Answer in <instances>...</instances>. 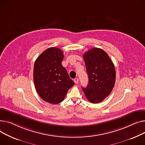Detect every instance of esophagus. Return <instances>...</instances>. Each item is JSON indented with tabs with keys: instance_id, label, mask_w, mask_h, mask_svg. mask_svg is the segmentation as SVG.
<instances>
[{
	"instance_id": "1",
	"label": "esophagus",
	"mask_w": 145,
	"mask_h": 145,
	"mask_svg": "<svg viewBox=\"0 0 145 145\" xmlns=\"http://www.w3.org/2000/svg\"><path fill=\"white\" fill-rule=\"evenodd\" d=\"M74 82H75V84H78V83L79 80H78V79L77 78H74Z\"/></svg>"
}]
</instances>
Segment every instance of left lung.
Listing matches in <instances>:
<instances>
[{
    "label": "left lung",
    "mask_w": 145,
    "mask_h": 145,
    "mask_svg": "<svg viewBox=\"0 0 145 145\" xmlns=\"http://www.w3.org/2000/svg\"><path fill=\"white\" fill-rule=\"evenodd\" d=\"M89 82L82 87L91 103H101L111 92L115 82V66L107 53L99 48H93L83 54Z\"/></svg>",
    "instance_id": "obj_1"
}]
</instances>
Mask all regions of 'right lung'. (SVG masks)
Here are the masks:
<instances>
[{
  "mask_svg": "<svg viewBox=\"0 0 145 145\" xmlns=\"http://www.w3.org/2000/svg\"><path fill=\"white\" fill-rule=\"evenodd\" d=\"M63 58L62 50L51 47L38 57L34 65L33 80L38 94L52 104L61 103L75 84L62 65Z\"/></svg>",
  "mask_w": 145,
  "mask_h": 145,
  "instance_id": "1",
  "label": "right lung"
}]
</instances>
